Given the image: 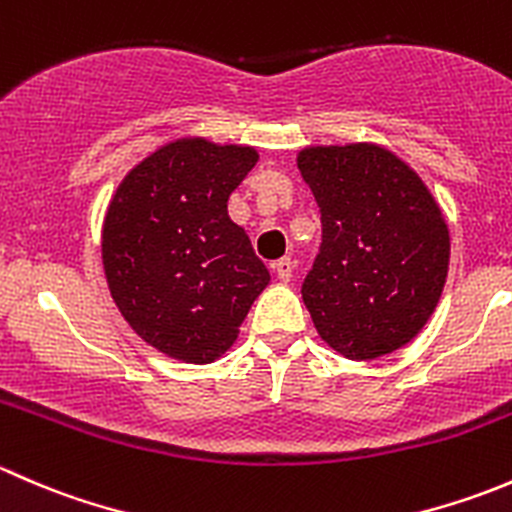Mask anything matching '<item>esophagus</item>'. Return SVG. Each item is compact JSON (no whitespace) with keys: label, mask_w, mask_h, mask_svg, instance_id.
<instances>
[{"label":"esophagus","mask_w":512,"mask_h":512,"mask_svg":"<svg viewBox=\"0 0 512 512\" xmlns=\"http://www.w3.org/2000/svg\"><path fill=\"white\" fill-rule=\"evenodd\" d=\"M272 270H275L277 280H280V282H289V280H292L294 262L289 260V257H282V260H277L275 265H272Z\"/></svg>","instance_id":"1"}]
</instances>
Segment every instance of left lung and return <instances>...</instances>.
<instances>
[{
    "mask_svg": "<svg viewBox=\"0 0 512 512\" xmlns=\"http://www.w3.org/2000/svg\"><path fill=\"white\" fill-rule=\"evenodd\" d=\"M297 168L322 210L302 299L322 342L352 361L406 347L441 299L451 235L421 175L376 143L307 146Z\"/></svg>",
    "mask_w": 512,
    "mask_h": 512,
    "instance_id": "obj_1",
    "label": "left lung"
}]
</instances>
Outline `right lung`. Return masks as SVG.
<instances>
[{"label":"right lung","instance_id":"right-lung-1","mask_svg":"<svg viewBox=\"0 0 512 512\" xmlns=\"http://www.w3.org/2000/svg\"><path fill=\"white\" fill-rule=\"evenodd\" d=\"M257 158L240 143L175 138L133 165L108 203V292L128 327L170 359H220L270 285L247 232L227 215V198Z\"/></svg>","mask_w":512,"mask_h":512}]
</instances>
